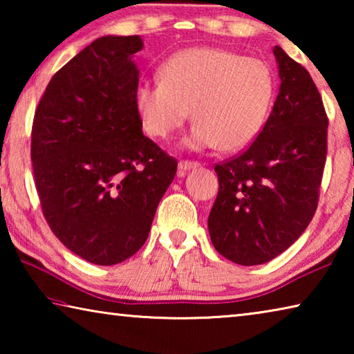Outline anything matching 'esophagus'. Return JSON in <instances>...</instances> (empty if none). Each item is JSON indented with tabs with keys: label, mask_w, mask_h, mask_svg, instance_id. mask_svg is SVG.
Listing matches in <instances>:
<instances>
[{
	"label": "esophagus",
	"mask_w": 354,
	"mask_h": 354,
	"mask_svg": "<svg viewBox=\"0 0 354 354\" xmlns=\"http://www.w3.org/2000/svg\"><path fill=\"white\" fill-rule=\"evenodd\" d=\"M196 167H200V164L195 162V160H179V164H178L179 176H183L184 173L190 169H196Z\"/></svg>",
	"instance_id": "34e87169"
}]
</instances>
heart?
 <instances>
[{
    "label": "heart",
    "mask_w": 354,
    "mask_h": 354,
    "mask_svg": "<svg viewBox=\"0 0 354 354\" xmlns=\"http://www.w3.org/2000/svg\"><path fill=\"white\" fill-rule=\"evenodd\" d=\"M160 81H142L134 106L143 129L156 139L169 137L190 115L195 124L185 145L194 149L217 147L232 153L259 133L273 98V73L254 57L223 48L183 50L159 68Z\"/></svg>",
    "instance_id": "heart-1"
}]
</instances>
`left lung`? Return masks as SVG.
Returning a JSON list of instances; mask_svg holds the SVG:
<instances>
[{"instance_id":"obj_1","label":"left lung","mask_w":354,"mask_h":354,"mask_svg":"<svg viewBox=\"0 0 354 354\" xmlns=\"http://www.w3.org/2000/svg\"><path fill=\"white\" fill-rule=\"evenodd\" d=\"M273 55L281 84L270 117L243 153L215 165L209 236L239 266L272 261L303 234L326 162L328 117L313 77L281 46Z\"/></svg>"}]
</instances>
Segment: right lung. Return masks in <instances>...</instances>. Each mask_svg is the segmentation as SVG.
Returning a JSON list of instances; mask_svg holds the SVG:
<instances>
[{
	"instance_id": "right-lung-1",
	"label": "right lung",
	"mask_w": 354,
	"mask_h": 354,
	"mask_svg": "<svg viewBox=\"0 0 354 354\" xmlns=\"http://www.w3.org/2000/svg\"><path fill=\"white\" fill-rule=\"evenodd\" d=\"M139 35L93 40L48 82L31 160L41 212L65 247L97 266L136 254L178 160L142 133L134 106Z\"/></svg>"
}]
</instances>
